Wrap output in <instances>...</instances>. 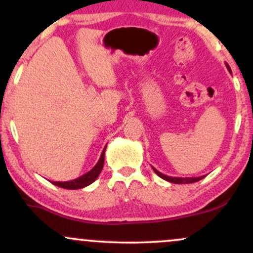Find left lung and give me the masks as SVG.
Masks as SVG:
<instances>
[{
	"mask_svg": "<svg viewBox=\"0 0 253 253\" xmlns=\"http://www.w3.org/2000/svg\"><path fill=\"white\" fill-rule=\"evenodd\" d=\"M226 66H227L228 71L231 72V69H229V66H228L227 63H226ZM231 74H232V72H231ZM152 169H153V171H155V172L157 173V175L161 177V178H163V179H165V181H168V182L175 183V184H188V183H194V182L200 181V179H202L203 177H205V176H200V177H185V178H184V177H171V176H167V175H164V173L159 172V171L156 170L153 167H152Z\"/></svg>",
	"mask_w": 253,
	"mask_h": 253,
	"instance_id": "left-lung-1",
	"label": "left lung"
}]
</instances>
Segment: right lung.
Instances as JSON below:
<instances>
[{
  "instance_id": "right-lung-1",
  "label": "right lung",
  "mask_w": 253,
  "mask_h": 253,
  "mask_svg": "<svg viewBox=\"0 0 253 253\" xmlns=\"http://www.w3.org/2000/svg\"><path fill=\"white\" fill-rule=\"evenodd\" d=\"M106 147L107 146H104V149L102 151V153H101V157L100 159H98L96 165H95L91 170L88 171V172L84 173L83 176L68 182H52V184L57 185V187L64 188V189H71V190L81 189V188H84L86 187V185L91 184L92 182H95V179L97 178L98 175H100L101 171H102V168L104 164V151H106Z\"/></svg>"
}]
</instances>
